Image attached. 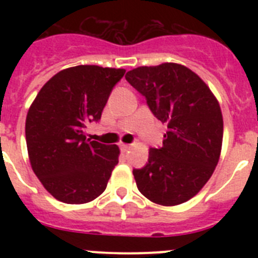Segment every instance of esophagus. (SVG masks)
Returning a JSON list of instances; mask_svg holds the SVG:
<instances>
[{
  "mask_svg": "<svg viewBox=\"0 0 258 258\" xmlns=\"http://www.w3.org/2000/svg\"><path fill=\"white\" fill-rule=\"evenodd\" d=\"M120 149H121L122 152H127V151H129V150L132 149V146L131 145H126V143H121V145H120Z\"/></svg>",
  "mask_w": 258,
  "mask_h": 258,
  "instance_id": "esophagus-1",
  "label": "esophagus"
}]
</instances>
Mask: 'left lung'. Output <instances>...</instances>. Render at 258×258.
Instances as JSON below:
<instances>
[{
  "label": "left lung",
  "instance_id": "8db88e82",
  "mask_svg": "<svg viewBox=\"0 0 258 258\" xmlns=\"http://www.w3.org/2000/svg\"><path fill=\"white\" fill-rule=\"evenodd\" d=\"M125 79L146 97L151 112L168 125L160 149L133 169L143 197L160 206H178L208 182L220 160L223 118L217 98L190 68L163 63L129 71Z\"/></svg>",
  "mask_w": 258,
  "mask_h": 258
}]
</instances>
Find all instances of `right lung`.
Returning a JSON list of instances; mask_svg holds the SVG:
<instances>
[{"label": "right lung", "mask_w": 258, "mask_h": 258, "mask_svg": "<svg viewBox=\"0 0 258 258\" xmlns=\"http://www.w3.org/2000/svg\"><path fill=\"white\" fill-rule=\"evenodd\" d=\"M122 68L76 66L45 84L31 104L26 141L31 166L47 192L67 204H85L106 190L118 163L116 145L85 137L102 116Z\"/></svg>", "instance_id": "right-lung-1"}]
</instances>
